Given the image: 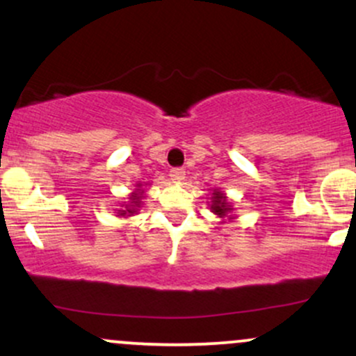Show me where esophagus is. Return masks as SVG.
<instances>
[{"label": "esophagus", "instance_id": "obj_1", "mask_svg": "<svg viewBox=\"0 0 356 356\" xmlns=\"http://www.w3.org/2000/svg\"><path fill=\"white\" fill-rule=\"evenodd\" d=\"M169 175H170V181H172V182H182L184 179H186V170L175 167V169H170Z\"/></svg>", "mask_w": 356, "mask_h": 356}]
</instances>
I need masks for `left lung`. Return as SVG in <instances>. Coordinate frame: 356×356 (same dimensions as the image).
Instances as JSON below:
<instances>
[{
  "label": "left lung",
  "mask_w": 356,
  "mask_h": 356,
  "mask_svg": "<svg viewBox=\"0 0 356 356\" xmlns=\"http://www.w3.org/2000/svg\"><path fill=\"white\" fill-rule=\"evenodd\" d=\"M212 204H211V209H212V212H214L216 216H218V218H229V219H232L231 218V212H232V206L229 202H227V199H226V195L222 194V192L220 191H214L212 192Z\"/></svg>",
  "instance_id": "8db88e82"
}]
</instances>
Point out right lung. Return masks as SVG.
Here are the masks:
<instances>
[{
  "mask_svg": "<svg viewBox=\"0 0 356 356\" xmlns=\"http://www.w3.org/2000/svg\"><path fill=\"white\" fill-rule=\"evenodd\" d=\"M142 184H138L137 187H140ZM142 195H144V191L142 189H136L132 192V194H130V201H129V204H124V209H120L117 212L118 216H134V214H137V211H138V207H140V204H142Z\"/></svg>",
  "mask_w": 356,
  "mask_h": 356,
  "instance_id": "obj_1",
  "label": "right lung"
}]
</instances>
